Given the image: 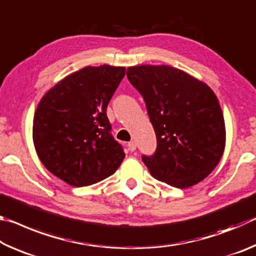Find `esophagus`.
<instances>
[{
    "label": "esophagus",
    "mask_w": 256,
    "mask_h": 256,
    "mask_svg": "<svg viewBox=\"0 0 256 256\" xmlns=\"http://www.w3.org/2000/svg\"><path fill=\"white\" fill-rule=\"evenodd\" d=\"M128 150L130 151H134L136 149V142L134 141H131V142H128Z\"/></svg>",
    "instance_id": "obj_1"
}]
</instances>
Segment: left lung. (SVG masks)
I'll return each instance as SVG.
<instances>
[{"instance_id": "8db88e82", "label": "left lung", "mask_w": 256, "mask_h": 256, "mask_svg": "<svg viewBox=\"0 0 256 256\" xmlns=\"http://www.w3.org/2000/svg\"><path fill=\"white\" fill-rule=\"evenodd\" d=\"M131 84L144 99L157 149L142 160L154 178L177 188L200 183L222 157L226 128L209 86L168 66L128 68Z\"/></svg>"}]
</instances>
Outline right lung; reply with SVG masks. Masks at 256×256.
I'll return each mask as SVG.
<instances>
[{"mask_svg": "<svg viewBox=\"0 0 256 256\" xmlns=\"http://www.w3.org/2000/svg\"><path fill=\"white\" fill-rule=\"evenodd\" d=\"M124 76L123 66H86L58 82L38 104L34 149L48 172L68 185L96 184L125 158L106 114Z\"/></svg>", "mask_w": 256, "mask_h": 256, "instance_id": "add662e5", "label": "right lung"}]
</instances>
